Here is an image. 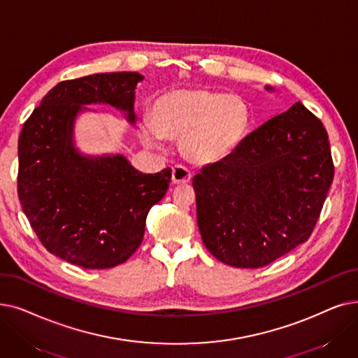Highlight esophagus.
I'll list each match as a JSON object with an SVG mask.
<instances>
[{
	"label": "esophagus",
	"instance_id": "1",
	"mask_svg": "<svg viewBox=\"0 0 358 358\" xmlns=\"http://www.w3.org/2000/svg\"><path fill=\"white\" fill-rule=\"evenodd\" d=\"M192 180V173L190 171L182 166V165H176L173 168V182L174 184H187Z\"/></svg>",
	"mask_w": 358,
	"mask_h": 358
}]
</instances>
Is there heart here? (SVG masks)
Masks as SVG:
<instances>
[{
  "instance_id": "heart-1",
  "label": "heart",
  "mask_w": 358,
  "mask_h": 358,
  "mask_svg": "<svg viewBox=\"0 0 358 358\" xmlns=\"http://www.w3.org/2000/svg\"><path fill=\"white\" fill-rule=\"evenodd\" d=\"M250 127L252 110L243 98L206 87H180L152 102L141 136L148 145L161 138L180 141L189 162L213 165L244 142Z\"/></svg>"
}]
</instances>
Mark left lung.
I'll use <instances>...</instances> for the list:
<instances>
[{"instance_id":"8db88e82","label":"left lung","mask_w":358,"mask_h":358,"mask_svg":"<svg viewBox=\"0 0 358 358\" xmlns=\"http://www.w3.org/2000/svg\"><path fill=\"white\" fill-rule=\"evenodd\" d=\"M334 174L326 129L295 102L193 178L205 247L234 268L269 265L312 236Z\"/></svg>"}]
</instances>
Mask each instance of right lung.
I'll use <instances>...</instances> for the list:
<instances>
[{
  "label": "right lung",
  "mask_w": 358,
  "mask_h": 358,
  "mask_svg": "<svg viewBox=\"0 0 358 358\" xmlns=\"http://www.w3.org/2000/svg\"><path fill=\"white\" fill-rule=\"evenodd\" d=\"M142 80L120 71L59 82L23 124L22 209L46 250L71 265L108 269L126 262L142 244L148 212L168 190L171 168L142 174L121 155L86 158L73 146L82 105L110 103L134 122V87Z\"/></svg>",
  "instance_id": "right-lung-1"
}]
</instances>
